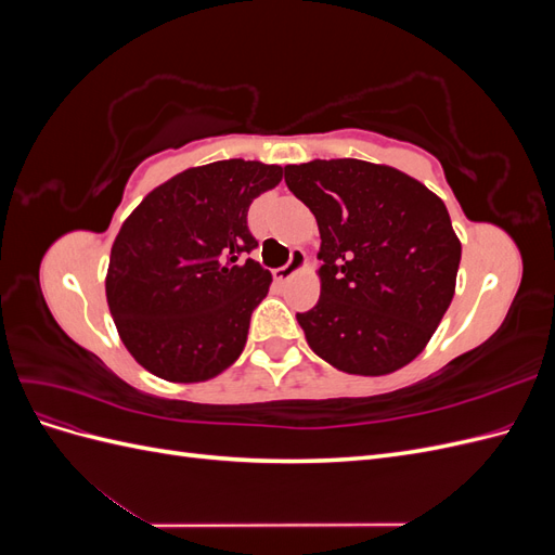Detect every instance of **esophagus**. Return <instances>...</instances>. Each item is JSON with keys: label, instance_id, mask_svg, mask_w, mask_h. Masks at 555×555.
I'll return each instance as SVG.
<instances>
[{"label": "esophagus", "instance_id": "34e87169", "mask_svg": "<svg viewBox=\"0 0 555 555\" xmlns=\"http://www.w3.org/2000/svg\"><path fill=\"white\" fill-rule=\"evenodd\" d=\"M304 266H306V251L304 249H292V259L284 266L275 268L273 278L278 282H284V280H289L292 275H296L298 271H304Z\"/></svg>", "mask_w": 555, "mask_h": 555}]
</instances>
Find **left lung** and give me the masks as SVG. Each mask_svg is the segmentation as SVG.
<instances>
[{
  "mask_svg": "<svg viewBox=\"0 0 555 555\" xmlns=\"http://www.w3.org/2000/svg\"><path fill=\"white\" fill-rule=\"evenodd\" d=\"M322 245L317 306L298 312L317 357L349 375H389L422 354L456 292L461 241L444 201L393 166H284Z\"/></svg>",
  "mask_w": 555,
  "mask_h": 555,
  "instance_id": "obj_1",
  "label": "left lung"
}]
</instances>
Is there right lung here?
<instances>
[{"mask_svg":"<svg viewBox=\"0 0 555 555\" xmlns=\"http://www.w3.org/2000/svg\"><path fill=\"white\" fill-rule=\"evenodd\" d=\"M282 166L222 159L173 176L133 210L111 247L106 300L117 333L145 371L206 382L241 357L271 273L241 255L257 247L249 204Z\"/></svg>","mask_w":555,"mask_h":555,"instance_id":"right-lung-1","label":"right lung"}]
</instances>
